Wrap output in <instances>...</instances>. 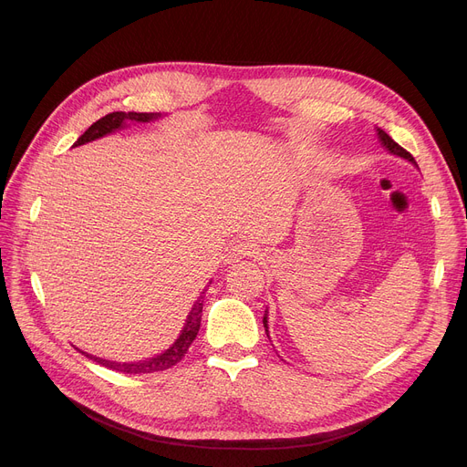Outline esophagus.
Masks as SVG:
<instances>
[{"mask_svg":"<svg viewBox=\"0 0 467 467\" xmlns=\"http://www.w3.org/2000/svg\"><path fill=\"white\" fill-rule=\"evenodd\" d=\"M259 248L252 242H236L227 254V263H238L244 257H257Z\"/></svg>","mask_w":467,"mask_h":467,"instance_id":"obj_1","label":"esophagus"}]
</instances>
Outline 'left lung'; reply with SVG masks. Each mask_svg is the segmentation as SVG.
I'll list each match as a JSON object with an SVG mask.
<instances>
[{
	"instance_id": "1",
	"label": "left lung",
	"mask_w": 467,
	"mask_h": 467,
	"mask_svg": "<svg viewBox=\"0 0 467 467\" xmlns=\"http://www.w3.org/2000/svg\"><path fill=\"white\" fill-rule=\"evenodd\" d=\"M377 132H379V140H380V143L386 147V150L389 151V153H394V155H398V157H403V159H407L409 162H412V164H416V161H414V157L407 151V150H403V147L400 145V143H396L394 140H391L384 130H380V129H377ZM263 326H265V331H266V337H268V324H266V314L263 316Z\"/></svg>"
}]
</instances>
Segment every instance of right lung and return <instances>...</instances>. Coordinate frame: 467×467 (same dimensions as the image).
I'll use <instances>...</instances> for the list:
<instances>
[{
    "label": "right lung",
    "mask_w": 467,
    "mask_h": 467,
    "mask_svg": "<svg viewBox=\"0 0 467 467\" xmlns=\"http://www.w3.org/2000/svg\"><path fill=\"white\" fill-rule=\"evenodd\" d=\"M161 113H136V111H113V113H108L106 117L98 119L94 125L88 127V130L79 136V140L73 143V145H83V143H88L92 140H98L102 138L106 134H111L115 132L117 129H122L125 127L127 120H134V122H150V120H155L159 119ZM212 284V282H210ZM206 291V289H204ZM202 291V293H204ZM204 297L201 296L199 301H196L187 316V322L182 329V335L176 338L174 345H171L166 352H162L161 356H155V358H150V359H143V361H136V363H117V361H109V359H102V358H96V356H90L87 352H81L85 354L87 358H90L92 361L100 363L104 367H108V369L111 371H119V373H127V375H141V373H157V371H164V369H170L171 365H176L178 361H182V358L187 354L189 347L192 345V340L196 338V333H199L201 329V320H202V301Z\"/></svg>",
    "instance_id": "right-lung-1"
}]
</instances>
